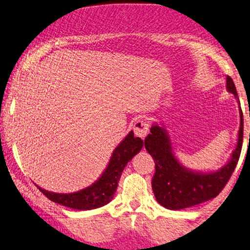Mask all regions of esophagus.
<instances>
[{"label": "esophagus", "mask_w": 250, "mask_h": 250, "mask_svg": "<svg viewBox=\"0 0 250 250\" xmlns=\"http://www.w3.org/2000/svg\"><path fill=\"white\" fill-rule=\"evenodd\" d=\"M147 131H148L147 122L145 121V120H142V119L136 120L135 123H134L135 135L137 136V137L142 138V140H144L145 136L147 135Z\"/></svg>", "instance_id": "1"}]
</instances>
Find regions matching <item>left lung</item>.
Segmentation results:
<instances>
[{
    "mask_svg": "<svg viewBox=\"0 0 250 250\" xmlns=\"http://www.w3.org/2000/svg\"><path fill=\"white\" fill-rule=\"evenodd\" d=\"M226 90L238 102L240 127L238 140L229 162L216 170H195L188 168L178 159L165 125L153 122L144 146L152 156L156 173L152 179V190L158 203L169 210H182L210 201L225 187L238 164L243 140V119L241 107L232 78L226 77ZM250 116V115H249Z\"/></svg>",
    "mask_w": 250,
    "mask_h": 250,
    "instance_id": "left-lung-1",
    "label": "left lung"
}]
</instances>
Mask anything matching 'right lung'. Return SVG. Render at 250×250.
Listing matches in <instances>:
<instances>
[{
    "label": "right lung",
    "instance_id": "add662e5",
    "mask_svg": "<svg viewBox=\"0 0 250 250\" xmlns=\"http://www.w3.org/2000/svg\"><path fill=\"white\" fill-rule=\"evenodd\" d=\"M143 144V141L140 137H135L134 131L131 130L114 148L102 175L92 185L81 190L62 194V192L48 191L40 188L39 186L37 187L50 201L71 209L92 210L102 208L113 200L123 169L142 150Z\"/></svg>",
    "mask_w": 250,
    "mask_h": 250
}]
</instances>
